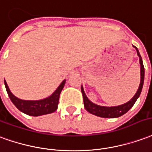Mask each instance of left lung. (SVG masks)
<instances>
[{
  "mask_svg": "<svg viewBox=\"0 0 152 152\" xmlns=\"http://www.w3.org/2000/svg\"><path fill=\"white\" fill-rule=\"evenodd\" d=\"M135 48L137 50V54L139 56L140 64H141V82H140L139 88L137 89L136 94L134 95V96L130 100L129 102H128L124 105L114 106V107H105V106L95 105L92 102H90L87 97V96L85 95L83 88L82 87L81 91L82 93H83V97L84 107L88 112L91 113L92 115L99 116V117H102V118H117V117H119V116L124 115L125 113L128 112L130 109L133 107L134 103L136 102L137 99L139 97L140 94H141V91H142V89L143 82H144V66H143L142 60V57L140 56L138 50L137 49V47H135Z\"/></svg>",
  "mask_w": 152,
  "mask_h": 152,
  "instance_id": "left-lung-1",
  "label": "left lung"
}]
</instances>
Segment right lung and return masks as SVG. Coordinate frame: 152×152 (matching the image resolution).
<instances>
[{"instance_id":"add662e5","label":"right lung","mask_w":152,"mask_h":152,"mask_svg":"<svg viewBox=\"0 0 152 152\" xmlns=\"http://www.w3.org/2000/svg\"><path fill=\"white\" fill-rule=\"evenodd\" d=\"M4 82H5V86L7 93L11 102H13V104L15 105L20 111L32 116L43 115L55 112L58 107L61 92L65 83V80H64L53 94L47 98L40 100V101H24V100L17 98L16 96L13 95L10 91L6 81L4 80Z\"/></svg>"}]
</instances>
